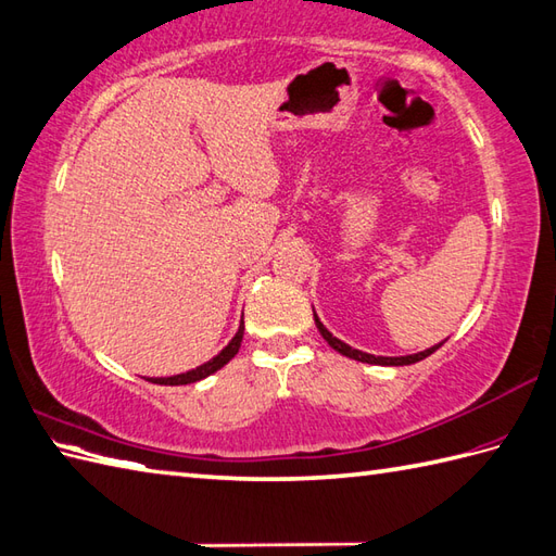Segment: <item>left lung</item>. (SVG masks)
<instances>
[{"label": "left lung", "instance_id": "8db88e82", "mask_svg": "<svg viewBox=\"0 0 556 556\" xmlns=\"http://www.w3.org/2000/svg\"><path fill=\"white\" fill-rule=\"evenodd\" d=\"M314 320H316V328H318V332H320V336H324V340L330 344L332 350H338L340 354L350 356V359L364 362V364H380V366H406V364H416V362L426 359L428 354H433V352L440 348V344H435V348H430V350H426V352H418V354H412V356H374V354H366V352H359V350H352L350 344H344L342 340L332 338L330 332L324 328V324H320V320H318V316H316V314H314Z\"/></svg>", "mask_w": 556, "mask_h": 556}]
</instances>
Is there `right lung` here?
I'll list each match as a JSON object with an SVG mask.
<instances>
[{
    "mask_svg": "<svg viewBox=\"0 0 556 556\" xmlns=\"http://www.w3.org/2000/svg\"><path fill=\"white\" fill-rule=\"evenodd\" d=\"M242 332H244V324L240 326V330L236 332V338H232L230 342H228V348L220 352V354H216L212 362H206V364H202V366H197L194 371H188V374H180V376H170V378H150V382H159V386H188V382H197V380H202V378H206V376H212V374H216L218 368H224L232 356L238 354V350H240V342H242Z\"/></svg>",
    "mask_w": 556,
    "mask_h": 556,
    "instance_id": "obj_1",
    "label": "right lung"
}]
</instances>
